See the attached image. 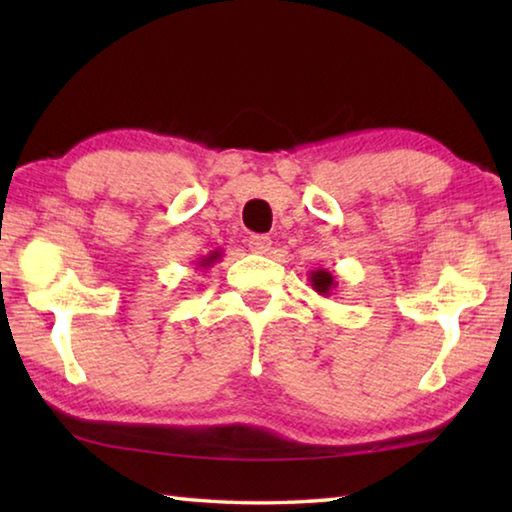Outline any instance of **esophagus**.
<instances>
[{"instance_id": "1", "label": "esophagus", "mask_w": 512, "mask_h": 512, "mask_svg": "<svg viewBox=\"0 0 512 512\" xmlns=\"http://www.w3.org/2000/svg\"><path fill=\"white\" fill-rule=\"evenodd\" d=\"M248 248L253 250V253H257V255H266L268 250H271V237H266V235L248 237Z\"/></svg>"}]
</instances>
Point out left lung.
Masks as SVG:
<instances>
[{
  "label": "left lung",
  "instance_id": "obj_1",
  "mask_svg": "<svg viewBox=\"0 0 512 512\" xmlns=\"http://www.w3.org/2000/svg\"><path fill=\"white\" fill-rule=\"evenodd\" d=\"M309 282H311V287H314V291L318 293V296H329V293H332V289L336 287V280H334V275L329 273V271H325V268H318V271H311L309 273Z\"/></svg>",
  "mask_w": 512,
  "mask_h": 512
}]
</instances>
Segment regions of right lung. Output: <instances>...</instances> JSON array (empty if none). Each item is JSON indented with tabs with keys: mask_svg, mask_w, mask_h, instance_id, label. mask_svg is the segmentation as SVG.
Wrapping results in <instances>:
<instances>
[{
	"mask_svg": "<svg viewBox=\"0 0 512 512\" xmlns=\"http://www.w3.org/2000/svg\"><path fill=\"white\" fill-rule=\"evenodd\" d=\"M219 259H221V253H219V250H212V253L207 255V257H203L201 262H198L196 266H198V268H210L214 262H219Z\"/></svg>",
	"mask_w": 512,
	"mask_h": 512,
	"instance_id": "obj_1",
	"label": "right lung"
}]
</instances>
